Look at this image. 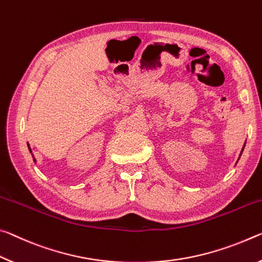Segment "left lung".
<instances>
[{
    "label": "left lung",
    "instance_id": "left-lung-1",
    "mask_svg": "<svg viewBox=\"0 0 262 262\" xmlns=\"http://www.w3.org/2000/svg\"><path fill=\"white\" fill-rule=\"evenodd\" d=\"M244 146H245V145H244ZM243 149H244V147H243ZM243 149H242V153H243Z\"/></svg>",
    "mask_w": 262,
    "mask_h": 262
}]
</instances>
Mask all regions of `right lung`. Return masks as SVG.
<instances>
[{"label": "right lung", "instance_id": "add662e5", "mask_svg": "<svg viewBox=\"0 0 262 262\" xmlns=\"http://www.w3.org/2000/svg\"><path fill=\"white\" fill-rule=\"evenodd\" d=\"M28 147H29V151L30 152H31V148H30V146H29V144H28ZM31 154H32V152H31ZM33 157V156H32ZM33 161H36V159H34V158H33Z\"/></svg>", "mask_w": 262, "mask_h": 262}]
</instances>
